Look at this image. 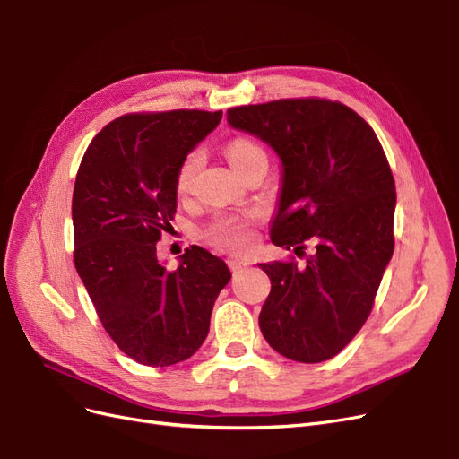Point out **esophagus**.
I'll list each match as a JSON object with an SVG mask.
<instances>
[{"instance_id":"obj_1","label":"esophagus","mask_w":459,"mask_h":459,"mask_svg":"<svg viewBox=\"0 0 459 459\" xmlns=\"http://www.w3.org/2000/svg\"><path fill=\"white\" fill-rule=\"evenodd\" d=\"M227 263H229V267H230V271H232V273H238V271L246 269L247 264H249V261H247V259H238V257H230Z\"/></svg>"}]
</instances>
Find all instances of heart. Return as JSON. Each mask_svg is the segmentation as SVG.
Returning a JSON list of instances; mask_svg holds the SVG:
<instances>
[{
	"instance_id": "obj_1",
	"label": "heart",
	"mask_w": 459,
	"mask_h": 459,
	"mask_svg": "<svg viewBox=\"0 0 459 459\" xmlns=\"http://www.w3.org/2000/svg\"><path fill=\"white\" fill-rule=\"evenodd\" d=\"M264 156L263 149L251 139L238 137L232 139L227 144V158L236 171H242L251 160ZM200 164V154L192 152L185 158L179 171L175 177V190L177 195H186L192 177H195ZM208 238L213 246L229 251H242L251 244V230H249V219L247 217H225L219 219L208 230Z\"/></svg>"
}]
</instances>
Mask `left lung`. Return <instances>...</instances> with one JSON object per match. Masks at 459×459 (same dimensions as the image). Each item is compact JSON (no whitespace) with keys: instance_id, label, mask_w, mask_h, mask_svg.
Returning a JSON list of instances; mask_svg holds the SVG:
<instances>
[{"instance_id":"left-lung-1","label":"left lung","mask_w":459,"mask_h":459,"mask_svg":"<svg viewBox=\"0 0 459 459\" xmlns=\"http://www.w3.org/2000/svg\"><path fill=\"white\" fill-rule=\"evenodd\" d=\"M230 127L282 161L271 240L315 254L259 263L271 293L259 315L267 343L295 362H324L359 333L393 257L396 192L374 129L342 102L282 99L227 112Z\"/></svg>"}]
</instances>
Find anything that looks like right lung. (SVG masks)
Here are the masks:
<instances>
[{"label":"right lung","mask_w":459,"mask_h":459,"mask_svg":"<svg viewBox=\"0 0 459 459\" xmlns=\"http://www.w3.org/2000/svg\"><path fill=\"white\" fill-rule=\"evenodd\" d=\"M223 112L126 114L87 146L72 196L74 263L102 326L127 357L166 368L195 354L210 332L230 271L192 246L168 271L156 255L177 208L175 177Z\"/></svg>","instance_id":"1"}]
</instances>
